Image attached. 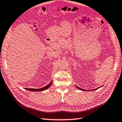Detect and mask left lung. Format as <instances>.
Masks as SVG:
<instances>
[{"mask_svg":"<svg viewBox=\"0 0 122 122\" xmlns=\"http://www.w3.org/2000/svg\"><path fill=\"white\" fill-rule=\"evenodd\" d=\"M76 86V87L77 89H79V90H81V91H87V90H85V89H81V88H80V87H78V86ZM102 86H101V87H98L97 88H95V89H93V90H92V91H94V90H96V89H98V88H100V87H101Z\"/></svg>","mask_w":122,"mask_h":122,"instance_id":"8db88e82","label":"left lung"}]
</instances>
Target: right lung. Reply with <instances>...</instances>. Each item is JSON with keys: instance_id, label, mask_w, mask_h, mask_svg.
<instances>
[{"instance_id": "right-lung-1", "label": "right lung", "mask_w": 122, "mask_h": 122, "mask_svg": "<svg viewBox=\"0 0 122 122\" xmlns=\"http://www.w3.org/2000/svg\"><path fill=\"white\" fill-rule=\"evenodd\" d=\"M52 84V81H51L50 83H49V84L48 85H46V86H45L44 87H42V88H41L35 89V88H25V89H27V90L29 91H33V92L43 91L46 90V89H47L48 88H49V87H50L51 86Z\"/></svg>"}]
</instances>
